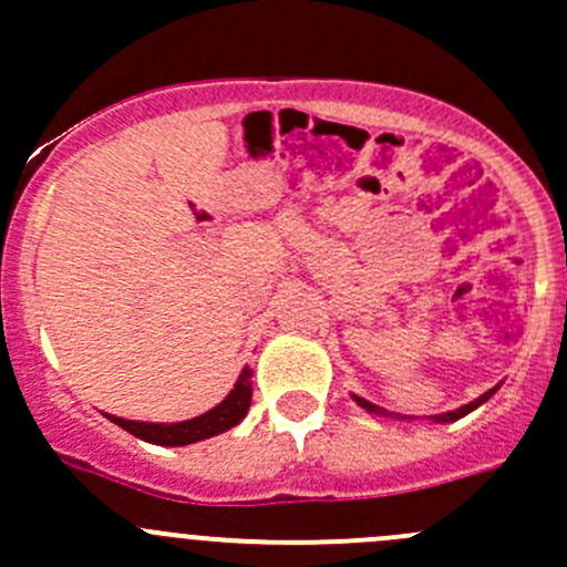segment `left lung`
<instances>
[{"instance_id": "left-lung-1", "label": "left lung", "mask_w": 567, "mask_h": 567, "mask_svg": "<svg viewBox=\"0 0 567 567\" xmlns=\"http://www.w3.org/2000/svg\"><path fill=\"white\" fill-rule=\"evenodd\" d=\"M495 391H498V385H495V389H489V391H484V394H481L478 400H473V403L462 405V409H456V411H447V414H436V416H431V420H433V422H456V420H462V416H467L470 411H475V409H478V405H484L486 400H489V396L495 394ZM352 400H355V403L361 405V409H367L369 414L391 416L389 411H385V409H380V405H374V403H369V400H363V396H355V394H352Z\"/></svg>"}]
</instances>
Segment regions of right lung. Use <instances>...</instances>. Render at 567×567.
<instances>
[{"instance_id": "right-lung-1", "label": "right lung", "mask_w": 567, "mask_h": 567, "mask_svg": "<svg viewBox=\"0 0 567 567\" xmlns=\"http://www.w3.org/2000/svg\"><path fill=\"white\" fill-rule=\"evenodd\" d=\"M248 405H251V369H243L240 378H237L235 389L226 394L224 403H218L206 414L193 416L187 422H136V420H123V416H109L114 425H120L123 431L134 433L136 439H145L151 444H164V447H182V444L200 442V439L218 436V433L229 431L237 422H243V416L248 414Z\"/></svg>"}]
</instances>
